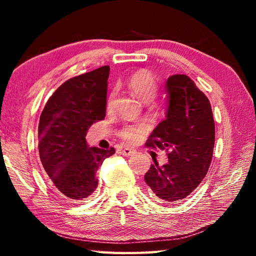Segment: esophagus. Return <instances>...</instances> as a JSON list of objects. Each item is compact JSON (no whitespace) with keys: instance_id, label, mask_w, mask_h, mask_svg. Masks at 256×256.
Here are the masks:
<instances>
[{"instance_id":"esophagus-1","label":"esophagus","mask_w":256,"mask_h":256,"mask_svg":"<svg viewBox=\"0 0 256 256\" xmlns=\"http://www.w3.org/2000/svg\"><path fill=\"white\" fill-rule=\"evenodd\" d=\"M134 154H136V150L130 149V148H123L120 150V154L125 156V157H130V156H133Z\"/></svg>"}]
</instances>
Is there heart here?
Masks as SVG:
<instances>
[{"mask_svg": "<svg viewBox=\"0 0 256 256\" xmlns=\"http://www.w3.org/2000/svg\"><path fill=\"white\" fill-rule=\"evenodd\" d=\"M126 84L130 90L144 102H152L158 92V84L154 76L148 71H138L128 78ZM115 92H112L107 98V107L110 108L114 100ZM148 131V125L144 122L131 124L120 131V136L128 144H138L144 134Z\"/></svg>", "mask_w": 256, "mask_h": 256, "instance_id": "obj_1", "label": "heart"}]
</instances>
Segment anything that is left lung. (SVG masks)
Here are the masks:
<instances>
[{
	"label": "left lung",
	"instance_id": "obj_1",
	"mask_svg": "<svg viewBox=\"0 0 256 256\" xmlns=\"http://www.w3.org/2000/svg\"><path fill=\"white\" fill-rule=\"evenodd\" d=\"M168 107L146 146L170 150L168 162L151 164L144 180L159 200L177 202L196 190L209 170L214 146V120L209 99L185 74L166 81Z\"/></svg>",
	"mask_w": 256,
	"mask_h": 256
}]
</instances>
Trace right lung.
I'll return each instance as SVG.
<instances>
[{
  "mask_svg": "<svg viewBox=\"0 0 256 256\" xmlns=\"http://www.w3.org/2000/svg\"><path fill=\"white\" fill-rule=\"evenodd\" d=\"M110 66L68 79L46 102L38 125V149L55 188L72 200L88 198L97 188L96 172L115 149L86 144L92 125L106 114Z\"/></svg>",
  "mask_w": 256,
  "mask_h": 256,
  "instance_id": "1",
  "label": "right lung"
}]
</instances>
